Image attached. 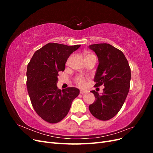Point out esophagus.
<instances>
[{
	"label": "esophagus",
	"instance_id": "34e87169",
	"mask_svg": "<svg viewBox=\"0 0 153 153\" xmlns=\"http://www.w3.org/2000/svg\"><path fill=\"white\" fill-rule=\"evenodd\" d=\"M80 94H85V93H87V91H84V90H80Z\"/></svg>",
	"mask_w": 153,
	"mask_h": 153
}]
</instances>
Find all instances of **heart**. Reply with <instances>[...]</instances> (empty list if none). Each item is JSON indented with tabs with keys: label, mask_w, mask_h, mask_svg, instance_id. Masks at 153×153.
Instances as JSON below:
<instances>
[{
	"label": "heart",
	"mask_w": 153,
	"mask_h": 153,
	"mask_svg": "<svg viewBox=\"0 0 153 153\" xmlns=\"http://www.w3.org/2000/svg\"><path fill=\"white\" fill-rule=\"evenodd\" d=\"M88 55H87V56H88ZM75 81L76 82V84L78 86L84 87L85 85V78L81 76L76 77L75 79Z\"/></svg>",
	"instance_id": "obj_1"
}]
</instances>
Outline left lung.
Returning <instances> with one entry per match:
<instances>
[{
    "label": "left lung",
    "instance_id": "obj_1",
    "mask_svg": "<svg viewBox=\"0 0 153 153\" xmlns=\"http://www.w3.org/2000/svg\"><path fill=\"white\" fill-rule=\"evenodd\" d=\"M98 59L99 64L94 76V86L104 85L100 95L92 91L94 102L89 108L92 115L101 121L114 117L121 110L128 94L131 80V69L121 50L107 43L89 46Z\"/></svg>",
    "mask_w": 153,
    "mask_h": 153
}]
</instances>
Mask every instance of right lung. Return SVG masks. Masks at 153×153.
Here are the masks:
<instances>
[{"label":"right lung","instance_id":"1","mask_svg":"<svg viewBox=\"0 0 153 153\" xmlns=\"http://www.w3.org/2000/svg\"><path fill=\"white\" fill-rule=\"evenodd\" d=\"M80 45L50 43L36 51L27 65V86L34 109L45 121L57 123L66 116L80 91L57 86L59 72L64 71L68 59Z\"/></svg>","mask_w":153,"mask_h":153}]
</instances>
